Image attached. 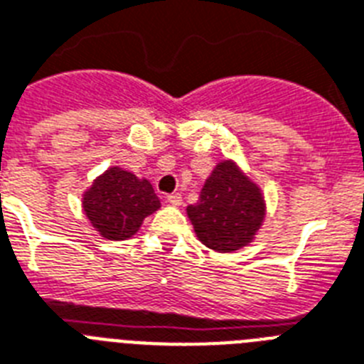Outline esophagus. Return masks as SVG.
<instances>
[{
    "label": "esophagus",
    "instance_id": "1",
    "mask_svg": "<svg viewBox=\"0 0 364 364\" xmlns=\"http://www.w3.org/2000/svg\"><path fill=\"white\" fill-rule=\"evenodd\" d=\"M168 203H170V205H181L183 203V198H181V194H168Z\"/></svg>",
    "mask_w": 364,
    "mask_h": 364
}]
</instances>
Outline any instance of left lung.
I'll use <instances>...</instances> for the list:
<instances>
[{
	"label": "left lung",
	"mask_w": 364,
	"mask_h": 364,
	"mask_svg": "<svg viewBox=\"0 0 364 364\" xmlns=\"http://www.w3.org/2000/svg\"><path fill=\"white\" fill-rule=\"evenodd\" d=\"M201 244L229 253L250 244L264 220L261 188L233 161L216 164L200 192V200L187 207Z\"/></svg>",
	"instance_id": "8db88e82"
}]
</instances>
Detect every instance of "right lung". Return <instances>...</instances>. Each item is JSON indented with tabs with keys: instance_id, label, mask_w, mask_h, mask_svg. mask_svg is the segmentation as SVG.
I'll return each mask as SVG.
<instances>
[{
	"instance_id": "obj_1",
	"label": "right lung",
	"mask_w": 364,
	"mask_h": 364,
	"mask_svg": "<svg viewBox=\"0 0 364 364\" xmlns=\"http://www.w3.org/2000/svg\"><path fill=\"white\" fill-rule=\"evenodd\" d=\"M161 207L151 183L118 166L109 168L83 194V209L90 224L109 240L133 237L146 216Z\"/></svg>"
}]
</instances>
